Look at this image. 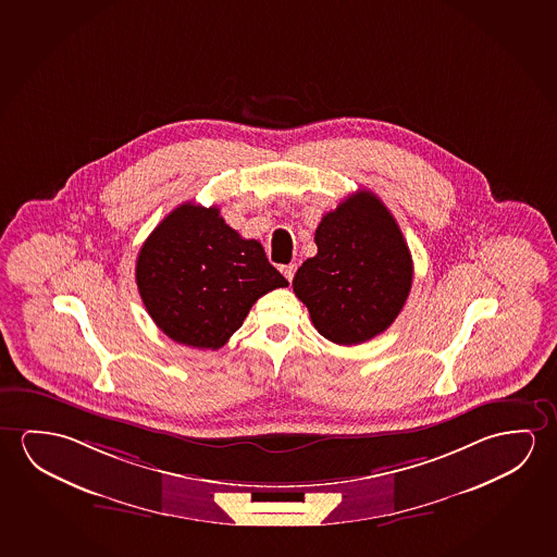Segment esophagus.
I'll return each mask as SVG.
<instances>
[{
	"label": "esophagus",
	"instance_id": "obj_1",
	"mask_svg": "<svg viewBox=\"0 0 557 557\" xmlns=\"http://www.w3.org/2000/svg\"><path fill=\"white\" fill-rule=\"evenodd\" d=\"M295 272H297V264H287L282 265V274L289 280V282H293V277H295Z\"/></svg>",
	"mask_w": 557,
	"mask_h": 557
}]
</instances>
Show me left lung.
Instances as JSON below:
<instances>
[{
    "label": "left lung",
    "instance_id": "1",
    "mask_svg": "<svg viewBox=\"0 0 557 557\" xmlns=\"http://www.w3.org/2000/svg\"><path fill=\"white\" fill-rule=\"evenodd\" d=\"M314 240L318 255L297 270L293 292L318 334L359 345L385 332L411 292L412 258L384 202L360 190L322 218Z\"/></svg>",
    "mask_w": 557,
    "mask_h": 557
}]
</instances>
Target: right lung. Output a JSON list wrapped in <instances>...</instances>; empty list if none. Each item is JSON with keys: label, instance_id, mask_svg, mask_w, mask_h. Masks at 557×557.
Segmentation results:
<instances>
[{"label": "right lung", "instance_id": "right-lung-1", "mask_svg": "<svg viewBox=\"0 0 557 557\" xmlns=\"http://www.w3.org/2000/svg\"><path fill=\"white\" fill-rule=\"evenodd\" d=\"M138 293L173 342L220 349L265 293L289 283L264 248L243 239L215 206H177L145 240L137 258Z\"/></svg>", "mask_w": 557, "mask_h": 557}]
</instances>
